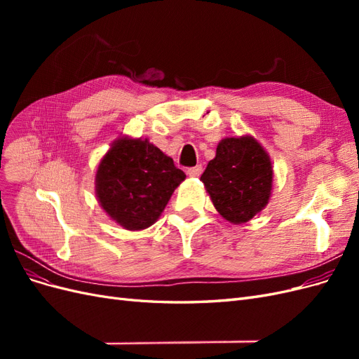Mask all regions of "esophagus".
<instances>
[{"label":"esophagus","instance_id":"obj_1","mask_svg":"<svg viewBox=\"0 0 359 359\" xmlns=\"http://www.w3.org/2000/svg\"><path fill=\"white\" fill-rule=\"evenodd\" d=\"M202 166L201 165H198V166H194V168H190L189 170H187V173H189V175L191 177V178H198L199 175H201V173H202Z\"/></svg>","mask_w":359,"mask_h":359}]
</instances>
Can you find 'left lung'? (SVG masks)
Returning <instances> with one entry per match:
<instances>
[{
	"label": "left lung",
	"instance_id": "8db88e82",
	"mask_svg": "<svg viewBox=\"0 0 359 359\" xmlns=\"http://www.w3.org/2000/svg\"><path fill=\"white\" fill-rule=\"evenodd\" d=\"M201 181L224 220L243 224L269 202L274 169L266 149L252 135L222 139Z\"/></svg>",
	"mask_w": 359,
	"mask_h": 359
}]
</instances>
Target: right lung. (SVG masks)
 <instances>
[{"instance_id": "right-lung-1", "label": "right lung", "mask_w": 359, "mask_h": 359, "mask_svg": "<svg viewBox=\"0 0 359 359\" xmlns=\"http://www.w3.org/2000/svg\"><path fill=\"white\" fill-rule=\"evenodd\" d=\"M184 180L186 173L148 139L119 136L97 166L95 196L116 224L144 231L160 219Z\"/></svg>"}]
</instances>
